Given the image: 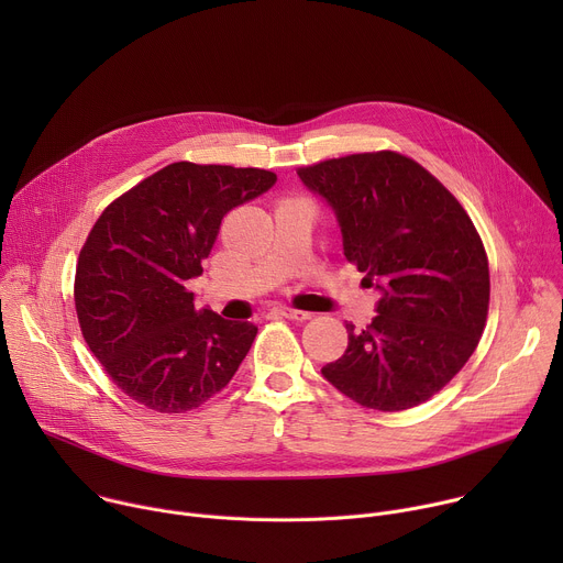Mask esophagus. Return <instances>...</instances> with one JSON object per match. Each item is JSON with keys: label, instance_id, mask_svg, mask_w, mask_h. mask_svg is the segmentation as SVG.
Masks as SVG:
<instances>
[{"label": "esophagus", "instance_id": "1", "mask_svg": "<svg viewBox=\"0 0 563 563\" xmlns=\"http://www.w3.org/2000/svg\"><path fill=\"white\" fill-rule=\"evenodd\" d=\"M274 311L280 313V316H285V318H289V320H307V318H309L307 311L296 309V307H289V305H278V307H274Z\"/></svg>", "mask_w": 563, "mask_h": 563}]
</instances>
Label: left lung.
Here are the masks:
<instances>
[{"mask_svg": "<svg viewBox=\"0 0 563 563\" xmlns=\"http://www.w3.org/2000/svg\"><path fill=\"white\" fill-rule=\"evenodd\" d=\"M336 211L345 258L380 289L365 330L323 376L354 404L398 412L441 391L488 320L484 240L461 202L412 157L367 151L298 169Z\"/></svg>", "mask_w": 563, "mask_h": 563, "instance_id": "left-lung-1", "label": "left lung"}]
</instances>
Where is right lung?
I'll list each match as a JSON object with an SVG mask.
<instances>
[{
  "instance_id": "obj_1",
  "label": "right lung",
  "mask_w": 563,
  "mask_h": 563,
  "mask_svg": "<svg viewBox=\"0 0 563 563\" xmlns=\"http://www.w3.org/2000/svg\"><path fill=\"white\" fill-rule=\"evenodd\" d=\"M276 174L174 163L115 198L75 267L79 330L135 404L183 415L218 394L258 328L196 309L187 280L202 274L222 218L265 194Z\"/></svg>"
}]
</instances>
